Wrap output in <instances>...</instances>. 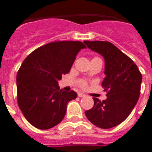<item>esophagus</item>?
<instances>
[{
  "label": "esophagus",
  "mask_w": 152,
  "mask_h": 152,
  "mask_svg": "<svg viewBox=\"0 0 152 152\" xmlns=\"http://www.w3.org/2000/svg\"><path fill=\"white\" fill-rule=\"evenodd\" d=\"M77 96H79V97H84V96H86L85 94H83V93H78V94H77Z\"/></svg>",
  "instance_id": "esophagus-1"
}]
</instances>
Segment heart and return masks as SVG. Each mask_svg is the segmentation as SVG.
I'll use <instances>...</instances> for the list:
<instances>
[{
    "label": "heart",
    "mask_w": 152,
    "mask_h": 152,
    "mask_svg": "<svg viewBox=\"0 0 152 152\" xmlns=\"http://www.w3.org/2000/svg\"><path fill=\"white\" fill-rule=\"evenodd\" d=\"M79 84H80V87H82V88H85L86 87V83L84 81H80L79 82Z\"/></svg>",
    "instance_id": "heart-1"
}]
</instances>
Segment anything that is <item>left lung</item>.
<instances>
[{"instance_id": "obj_1", "label": "left lung", "mask_w": 152, "mask_h": 152, "mask_svg": "<svg viewBox=\"0 0 152 152\" xmlns=\"http://www.w3.org/2000/svg\"><path fill=\"white\" fill-rule=\"evenodd\" d=\"M88 49L101 55L105 61L102 82L107 99L94 97L92 109L85 111L91 123L101 129H110L129 116L139 98L142 74L134 61L113 44L104 41H84Z\"/></svg>"}]
</instances>
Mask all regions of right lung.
I'll return each mask as SVG.
<instances>
[{
    "label": "right lung",
    "mask_w": 152,
    "mask_h": 152,
    "mask_svg": "<svg viewBox=\"0 0 152 152\" xmlns=\"http://www.w3.org/2000/svg\"><path fill=\"white\" fill-rule=\"evenodd\" d=\"M86 49L79 41L53 42L39 47L25 58L17 75V102L27 121L48 129L61 123L74 91L60 89L58 80L69 73L76 56Z\"/></svg>",
    "instance_id": "right-lung-1"
}]
</instances>
